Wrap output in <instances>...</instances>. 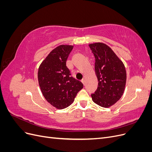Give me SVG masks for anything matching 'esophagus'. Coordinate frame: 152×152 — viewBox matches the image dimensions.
<instances>
[{
    "label": "esophagus",
    "mask_w": 152,
    "mask_h": 152,
    "mask_svg": "<svg viewBox=\"0 0 152 152\" xmlns=\"http://www.w3.org/2000/svg\"><path fill=\"white\" fill-rule=\"evenodd\" d=\"M81 82H82V83H83V84H84V85H85V83H86V80H85V79H82L81 80Z\"/></svg>",
    "instance_id": "obj_1"
}]
</instances>
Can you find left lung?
Listing matches in <instances>:
<instances>
[{
    "instance_id": "left-lung-1",
    "label": "left lung",
    "mask_w": 152,
    "mask_h": 152,
    "mask_svg": "<svg viewBox=\"0 0 152 152\" xmlns=\"http://www.w3.org/2000/svg\"><path fill=\"white\" fill-rule=\"evenodd\" d=\"M95 58L94 68L98 86L91 94L93 102L108 108L120 99L126 82V71L123 63L112 49L103 43L89 45Z\"/></svg>"
}]
</instances>
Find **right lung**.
Returning a JSON list of instances; mask_svg holds the SVG:
<instances>
[{
  "instance_id": "right-lung-1",
  "label": "right lung",
  "mask_w": 152,
  "mask_h": 152,
  "mask_svg": "<svg viewBox=\"0 0 152 152\" xmlns=\"http://www.w3.org/2000/svg\"><path fill=\"white\" fill-rule=\"evenodd\" d=\"M72 45H61L53 49L41 63L38 80L45 99L58 109L70 106L83 84L71 76L66 63Z\"/></svg>"
}]
</instances>
